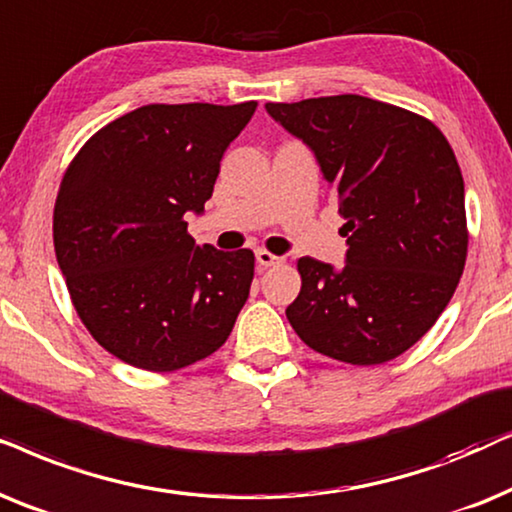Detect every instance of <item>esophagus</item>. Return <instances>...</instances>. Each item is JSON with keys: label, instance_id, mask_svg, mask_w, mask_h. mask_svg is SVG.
<instances>
[{"label": "esophagus", "instance_id": "1", "mask_svg": "<svg viewBox=\"0 0 512 512\" xmlns=\"http://www.w3.org/2000/svg\"><path fill=\"white\" fill-rule=\"evenodd\" d=\"M257 264H260V267H276V264H281L283 262V257H278V255H274V252H269V250H264V248H260L257 250Z\"/></svg>", "mask_w": 512, "mask_h": 512}]
</instances>
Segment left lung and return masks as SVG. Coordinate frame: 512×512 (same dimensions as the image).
I'll list each match as a JSON object with an SVG mask.
<instances>
[{
	"label": "left lung",
	"instance_id": "8db88e82",
	"mask_svg": "<svg viewBox=\"0 0 512 512\" xmlns=\"http://www.w3.org/2000/svg\"><path fill=\"white\" fill-rule=\"evenodd\" d=\"M313 149L339 194L346 267L299 257L302 290L285 309L309 349L381 365L419 342L452 299L468 255L454 149L431 119L363 95L267 102Z\"/></svg>",
	"mask_w": 512,
	"mask_h": 512
}]
</instances>
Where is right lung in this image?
I'll return each instance as SVG.
<instances>
[{
    "mask_svg": "<svg viewBox=\"0 0 512 512\" xmlns=\"http://www.w3.org/2000/svg\"><path fill=\"white\" fill-rule=\"evenodd\" d=\"M257 102L145 105L109 121L67 166L53 245L74 311L102 349L175 372L227 342L255 255L199 245L185 215L213 196L220 161Z\"/></svg>",
    "mask_w": 512,
    "mask_h": 512,
    "instance_id": "right-lung-1",
    "label": "right lung"
}]
</instances>
